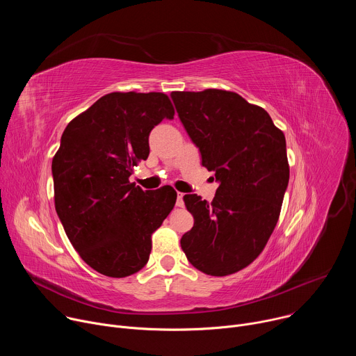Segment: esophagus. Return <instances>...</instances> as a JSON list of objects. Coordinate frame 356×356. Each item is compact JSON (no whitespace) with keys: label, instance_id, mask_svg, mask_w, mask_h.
<instances>
[{"label":"esophagus","instance_id":"1","mask_svg":"<svg viewBox=\"0 0 356 356\" xmlns=\"http://www.w3.org/2000/svg\"><path fill=\"white\" fill-rule=\"evenodd\" d=\"M183 193H177V200H176V206L177 207H183L184 206V201H183Z\"/></svg>","mask_w":356,"mask_h":356}]
</instances>
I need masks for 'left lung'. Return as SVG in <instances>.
Returning a JSON list of instances; mask_svg holds the SVG:
<instances>
[{
  "label": "left lung",
  "mask_w": 356,
  "mask_h": 356,
  "mask_svg": "<svg viewBox=\"0 0 356 356\" xmlns=\"http://www.w3.org/2000/svg\"><path fill=\"white\" fill-rule=\"evenodd\" d=\"M170 97L202 166L220 183L211 204L197 194L183 197L194 225L181 249L200 272L232 275L259 257L277 224L290 173L284 134L262 107L232 91Z\"/></svg>",
  "instance_id": "8db88e82"
}]
</instances>
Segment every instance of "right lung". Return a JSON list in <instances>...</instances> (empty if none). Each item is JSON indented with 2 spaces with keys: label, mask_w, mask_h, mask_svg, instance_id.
I'll return each mask as SVG.
<instances>
[{
  "label": "right lung",
  "mask_w": 356,
  "mask_h": 356,
  "mask_svg": "<svg viewBox=\"0 0 356 356\" xmlns=\"http://www.w3.org/2000/svg\"><path fill=\"white\" fill-rule=\"evenodd\" d=\"M175 108L163 92H110L66 127L52 161L55 207L80 258L110 277L149 261L152 234L173 210L170 186L143 191L129 181L149 155V134Z\"/></svg>",
  "instance_id": "obj_1"
}]
</instances>
